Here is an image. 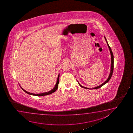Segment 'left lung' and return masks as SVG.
<instances>
[{"mask_svg": "<svg viewBox=\"0 0 133 133\" xmlns=\"http://www.w3.org/2000/svg\"><path fill=\"white\" fill-rule=\"evenodd\" d=\"M104 38H105V39L106 41L107 42V44L108 46V47L109 48V50H110V54H111V69H110V74H109V78H108L106 80L105 82H104V83H103V84H101V85H100L98 86H97V87H96L93 88H92V89H89V88H88L85 87H84V86H83L81 85H80V84L78 83V84H79V85L82 88H84V89H99V88H100L102 86L104 85L105 84H106L107 83L109 82V80H110V79L111 78V77L112 76V75H113V70H114V55H113V52H112V50H111V48L110 47H109V44L108 43L107 41V39H106V38L104 36Z\"/></svg>", "mask_w": 133, "mask_h": 133, "instance_id": "left-lung-1", "label": "left lung"}]
</instances>
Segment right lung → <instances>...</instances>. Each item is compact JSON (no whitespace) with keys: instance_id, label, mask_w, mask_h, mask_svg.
Here are the masks:
<instances>
[{"instance_id":"1","label":"right lung","mask_w":133,"mask_h":133,"mask_svg":"<svg viewBox=\"0 0 133 133\" xmlns=\"http://www.w3.org/2000/svg\"><path fill=\"white\" fill-rule=\"evenodd\" d=\"M59 74H58V77L57 80L56 84H55V87L53 89H52L50 91H49V92H45V93H41V94H33V93H29V92H28L27 91L23 89L20 86L21 88L25 93H27L28 94H29V95H35V96H44V95H50L51 94L54 93L56 91L57 89H58V84H59Z\"/></svg>"}]
</instances>
